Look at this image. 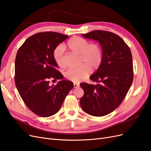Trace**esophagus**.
I'll list each match as a JSON object with an SVG mask.
<instances>
[{"label":"esophagus","instance_id":"1","mask_svg":"<svg viewBox=\"0 0 151 151\" xmlns=\"http://www.w3.org/2000/svg\"><path fill=\"white\" fill-rule=\"evenodd\" d=\"M74 87L75 88H78V87H79V83H74Z\"/></svg>","mask_w":151,"mask_h":151}]
</instances>
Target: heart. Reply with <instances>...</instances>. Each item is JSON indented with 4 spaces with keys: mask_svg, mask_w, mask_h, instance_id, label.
I'll use <instances>...</instances> for the list:
<instances>
[{
    "mask_svg": "<svg viewBox=\"0 0 151 151\" xmlns=\"http://www.w3.org/2000/svg\"><path fill=\"white\" fill-rule=\"evenodd\" d=\"M66 47L70 51L79 54V64L77 67L68 68L65 72L67 79L74 83H79L88 76L91 68H96L101 64L103 58V52L101 47L97 43H89L88 40L79 37L73 36L68 41ZM64 48L58 46L53 52L55 62L60 67H65V63L63 57Z\"/></svg>",
    "mask_w": 151,
    "mask_h": 151,
    "instance_id": "1",
    "label": "heart"
}]
</instances>
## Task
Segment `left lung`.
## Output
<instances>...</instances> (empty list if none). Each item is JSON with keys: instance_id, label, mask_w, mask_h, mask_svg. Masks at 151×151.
<instances>
[{"instance_id": "obj_1", "label": "left lung", "mask_w": 151, "mask_h": 151, "mask_svg": "<svg viewBox=\"0 0 151 151\" xmlns=\"http://www.w3.org/2000/svg\"><path fill=\"white\" fill-rule=\"evenodd\" d=\"M82 36L99 42L103 58L98 70L89 77L100 84H80L84 92L80 99L81 106L89 115L103 116L118 107L132 84L131 51L122 38L111 32L94 30Z\"/></svg>"}]
</instances>
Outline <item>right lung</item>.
Returning a JSON list of instances; mask_svg holds the SVG:
<instances>
[{
  "instance_id": "obj_1",
  "label": "right lung",
  "mask_w": 151,
  "mask_h": 151,
  "mask_svg": "<svg viewBox=\"0 0 151 151\" xmlns=\"http://www.w3.org/2000/svg\"><path fill=\"white\" fill-rule=\"evenodd\" d=\"M68 36L52 31L41 32L29 37L17 50L16 86L25 104L40 116L48 117L57 113L74 87L72 82L62 79L53 58L55 49ZM50 78L59 81L51 86Z\"/></svg>"
}]
</instances>
